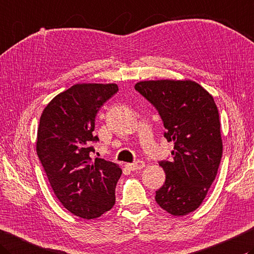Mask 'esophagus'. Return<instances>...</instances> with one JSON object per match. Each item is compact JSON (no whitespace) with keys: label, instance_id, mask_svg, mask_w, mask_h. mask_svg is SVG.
<instances>
[{"label":"esophagus","instance_id":"1","mask_svg":"<svg viewBox=\"0 0 254 254\" xmlns=\"http://www.w3.org/2000/svg\"><path fill=\"white\" fill-rule=\"evenodd\" d=\"M127 166L128 170H131V171H140L144 166H145V164H144V162H142V161H137L135 163L127 164Z\"/></svg>","mask_w":254,"mask_h":254}]
</instances>
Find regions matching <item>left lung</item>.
<instances>
[{
    "label": "left lung",
    "mask_w": 254,
    "mask_h": 254,
    "mask_svg": "<svg viewBox=\"0 0 254 254\" xmlns=\"http://www.w3.org/2000/svg\"><path fill=\"white\" fill-rule=\"evenodd\" d=\"M135 90L146 98L164 122L173 160L160 162L166 174L155 200L173 216L195 211L216 178L222 156L219 112L211 94L191 80H145Z\"/></svg>",
    "instance_id": "8db88e82"
}]
</instances>
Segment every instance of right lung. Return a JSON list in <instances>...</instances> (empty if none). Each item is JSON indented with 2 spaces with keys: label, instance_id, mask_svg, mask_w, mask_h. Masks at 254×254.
I'll list each match as a JSON object with an SVG mask.
<instances>
[{
  "label": "right lung",
  "instance_id": "1",
  "mask_svg": "<svg viewBox=\"0 0 254 254\" xmlns=\"http://www.w3.org/2000/svg\"><path fill=\"white\" fill-rule=\"evenodd\" d=\"M119 90L116 83H77L57 94L41 116L36 152L55 195L67 210L83 219L98 218L116 203L122 170L96 158L94 119Z\"/></svg>",
  "mask_w": 254,
  "mask_h": 254
}]
</instances>
